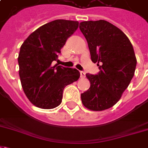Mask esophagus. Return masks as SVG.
<instances>
[{"mask_svg": "<svg viewBox=\"0 0 148 148\" xmlns=\"http://www.w3.org/2000/svg\"><path fill=\"white\" fill-rule=\"evenodd\" d=\"M85 75H86V73H84V72H80V77L81 78H84L85 77Z\"/></svg>", "mask_w": 148, "mask_h": 148, "instance_id": "1", "label": "esophagus"}]
</instances>
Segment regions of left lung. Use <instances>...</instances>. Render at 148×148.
Instances as JSON below:
<instances>
[{
	"label": "left lung",
	"mask_w": 148,
	"mask_h": 148,
	"mask_svg": "<svg viewBox=\"0 0 148 148\" xmlns=\"http://www.w3.org/2000/svg\"><path fill=\"white\" fill-rule=\"evenodd\" d=\"M90 58L100 72L86 74L90 88L81 94L83 104L92 111H103L114 106L133 79L136 58L133 45L123 31L105 20L79 23Z\"/></svg>",
	"instance_id": "obj_1"
}]
</instances>
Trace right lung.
I'll return each mask as SVG.
<instances>
[{
    "instance_id": "1",
    "label": "right lung",
    "mask_w": 148,
    "mask_h": 148,
    "mask_svg": "<svg viewBox=\"0 0 148 148\" xmlns=\"http://www.w3.org/2000/svg\"><path fill=\"white\" fill-rule=\"evenodd\" d=\"M78 26L77 21L54 20L31 33L20 47V80L27 98L36 107H58L64 88L79 78L77 69L54 65L59 61L61 49Z\"/></svg>"
}]
</instances>
